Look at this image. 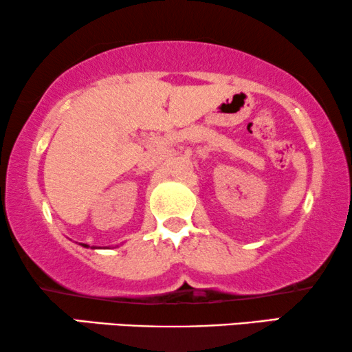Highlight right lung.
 <instances>
[{"label":"right lung","instance_id":"right-lung-1","mask_svg":"<svg viewBox=\"0 0 352 352\" xmlns=\"http://www.w3.org/2000/svg\"><path fill=\"white\" fill-rule=\"evenodd\" d=\"M85 248H87V245H85Z\"/></svg>","mask_w":352,"mask_h":352}]
</instances>
